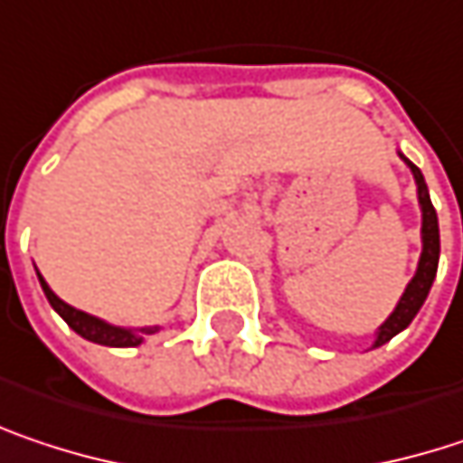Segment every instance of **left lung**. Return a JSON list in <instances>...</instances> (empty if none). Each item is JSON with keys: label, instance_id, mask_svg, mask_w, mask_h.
I'll use <instances>...</instances> for the list:
<instances>
[{"label": "left lung", "instance_id": "left-lung-1", "mask_svg": "<svg viewBox=\"0 0 463 463\" xmlns=\"http://www.w3.org/2000/svg\"><path fill=\"white\" fill-rule=\"evenodd\" d=\"M405 158V156H402ZM405 164L411 166L413 177H416V185H419V203H421V241H424V249H421V260H419V270L413 275V280L408 283L405 294L400 297L398 307L395 313L384 320V326L379 328V336L373 342V347H382L384 342H390L395 334H400L416 313L421 310L430 288H432V280L438 275V260H440V228H438V212L430 201V190H427V183H424V175L419 172L416 164H411L405 158Z\"/></svg>", "mask_w": 463, "mask_h": 463}]
</instances>
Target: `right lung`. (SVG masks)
<instances>
[{"label": "right lung", "mask_w": 463, "mask_h": 463, "mask_svg": "<svg viewBox=\"0 0 463 463\" xmlns=\"http://www.w3.org/2000/svg\"><path fill=\"white\" fill-rule=\"evenodd\" d=\"M39 283H42V288H44V297H47L50 305L55 307V313L63 317L65 323H68L79 336H84V339H90V342H95V345H106V347H137V345L143 342V336L135 334V331H129V328L110 326V323L100 320V317L87 316V313H81V310L65 305L63 299H58L55 291L44 283L42 275H39ZM153 331H156V328H143V334H153Z\"/></svg>", "instance_id": "1"}]
</instances>
